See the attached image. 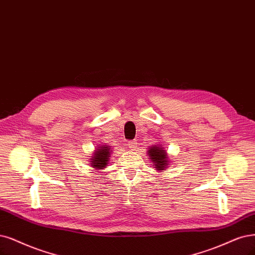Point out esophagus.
<instances>
[{
	"mask_svg": "<svg viewBox=\"0 0 255 255\" xmlns=\"http://www.w3.org/2000/svg\"><path fill=\"white\" fill-rule=\"evenodd\" d=\"M128 147H129L130 149L135 150V149H136V147H137L136 140H135V139H131V140H129V142H128Z\"/></svg>",
	"mask_w": 255,
	"mask_h": 255,
	"instance_id": "1",
	"label": "esophagus"
}]
</instances>
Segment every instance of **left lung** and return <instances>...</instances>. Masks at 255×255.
Here are the masks:
<instances>
[{
  "instance_id": "1",
  "label": "left lung",
  "mask_w": 255,
  "mask_h": 255,
  "mask_svg": "<svg viewBox=\"0 0 255 255\" xmlns=\"http://www.w3.org/2000/svg\"><path fill=\"white\" fill-rule=\"evenodd\" d=\"M150 159L154 163L156 170H164L166 166L168 165L167 153L162 147H151L148 152Z\"/></svg>"
}]
</instances>
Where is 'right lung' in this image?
<instances>
[{
  "instance_id": "add662e5",
  "label": "right lung",
  "mask_w": 255,
  "mask_h": 255,
  "mask_svg": "<svg viewBox=\"0 0 255 255\" xmlns=\"http://www.w3.org/2000/svg\"><path fill=\"white\" fill-rule=\"evenodd\" d=\"M110 153V146H102L94 152V156L91 158V166L96 169H102L108 164Z\"/></svg>"
}]
</instances>
